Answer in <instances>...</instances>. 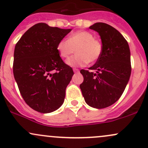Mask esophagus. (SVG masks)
Wrapping results in <instances>:
<instances>
[{
    "mask_svg": "<svg viewBox=\"0 0 148 148\" xmlns=\"http://www.w3.org/2000/svg\"><path fill=\"white\" fill-rule=\"evenodd\" d=\"M73 71H74V73H79V70L78 69H77V68H74V69H73Z\"/></svg>",
    "mask_w": 148,
    "mask_h": 148,
    "instance_id": "esophagus-1",
    "label": "esophagus"
}]
</instances>
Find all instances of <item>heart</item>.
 <instances>
[{
	"instance_id": "heart-1",
	"label": "heart",
	"mask_w": 148,
	"mask_h": 148,
	"mask_svg": "<svg viewBox=\"0 0 148 148\" xmlns=\"http://www.w3.org/2000/svg\"><path fill=\"white\" fill-rule=\"evenodd\" d=\"M58 53L62 58H68L75 52L77 55L66 61L71 66H82L87 63H95L103 54L101 41L94 38V35L87 31H78L69 36L68 40L63 39L57 46Z\"/></svg>"
}]
</instances>
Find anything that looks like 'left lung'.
<instances>
[{"mask_svg":"<svg viewBox=\"0 0 148 148\" xmlns=\"http://www.w3.org/2000/svg\"><path fill=\"white\" fill-rule=\"evenodd\" d=\"M101 38L103 54L89 69H82L84 82L80 85L84 100L97 109L108 108L120 98L127 85L131 72V53L128 42L112 26L98 22L89 27Z\"/></svg>","mask_w":148,"mask_h":148,"instance_id":"8db88e82","label":"left lung"}]
</instances>
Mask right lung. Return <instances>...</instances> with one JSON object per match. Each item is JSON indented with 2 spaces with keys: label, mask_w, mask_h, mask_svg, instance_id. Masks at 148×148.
I'll list each match as a JSON object with an SVG mask.
<instances>
[{
  "label": "right lung",
  "mask_w": 148,
  "mask_h": 148,
  "mask_svg": "<svg viewBox=\"0 0 148 148\" xmlns=\"http://www.w3.org/2000/svg\"><path fill=\"white\" fill-rule=\"evenodd\" d=\"M71 31L38 23L16 43L14 79L25 103L38 112H52L64 103L74 71L62 60L57 46Z\"/></svg>",
  "instance_id": "obj_1"
}]
</instances>
